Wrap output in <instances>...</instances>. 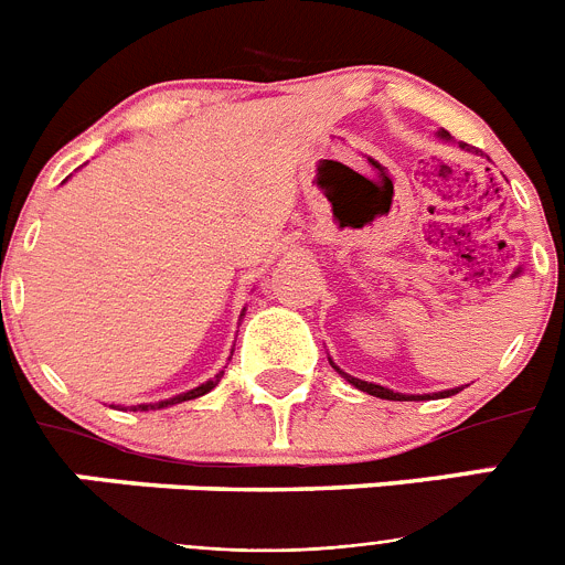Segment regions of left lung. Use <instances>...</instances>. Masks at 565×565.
Returning a JSON list of instances; mask_svg holds the SVG:
<instances>
[{
  "label": "left lung",
  "mask_w": 565,
  "mask_h": 565,
  "mask_svg": "<svg viewBox=\"0 0 565 565\" xmlns=\"http://www.w3.org/2000/svg\"><path fill=\"white\" fill-rule=\"evenodd\" d=\"M438 138H441V141H450V132H447V129H441V132H438ZM458 147L467 149V143H458ZM328 362H331L333 371H337L342 379H348V382H351L356 391L367 393V396L387 398V402H427V398H447V396H456L458 391H463V387H450V391L422 393V396H416V393H396V391H391V387H382V384H376V382H364V379H356V376H351V373H344L331 356H328Z\"/></svg>",
  "instance_id": "obj_1"
}]
</instances>
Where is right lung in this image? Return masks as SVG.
Returning <instances> with one entry per match:
<instances>
[{
    "label": "right lung",
    "mask_w": 565,
    "mask_h": 565,
    "mask_svg": "<svg viewBox=\"0 0 565 565\" xmlns=\"http://www.w3.org/2000/svg\"><path fill=\"white\" fill-rule=\"evenodd\" d=\"M243 311H246V308H243ZM239 317H243V313H239ZM234 353V351H232ZM221 379H223V371L217 373V376H212L209 379V382H203V384H198V387H192V391H186V393H178V396H172V398H163V402H149V404H135L132 411H163V407H172V404H181V402H192V398H201V396H206L209 391H214V387H217V384H221Z\"/></svg>",
    "instance_id": "right-lung-1"
}]
</instances>
